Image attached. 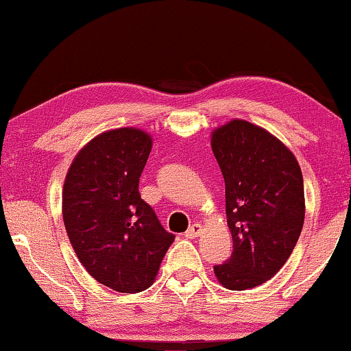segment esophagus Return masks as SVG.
<instances>
[{
	"label": "esophagus",
	"mask_w": 351,
	"mask_h": 351,
	"mask_svg": "<svg viewBox=\"0 0 351 351\" xmlns=\"http://www.w3.org/2000/svg\"><path fill=\"white\" fill-rule=\"evenodd\" d=\"M202 231H203V229H202L200 224L195 223L187 229V232H185V237H189V239H195V237L202 234Z\"/></svg>",
	"instance_id": "34e87169"
}]
</instances>
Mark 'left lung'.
I'll return each instance as SVG.
<instances>
[{"instance_id":"1","label":"left lung","mask_w":351,"mask_h":351,"mask_svg":"<svg viewBox=\"0 0 351 351\" xmlns=\"http://www.w3.org/2000/svg\"><path fill=\"white\" fill-rule=\"evenodd\" d=\"M211 148L226 189L232 254L215 275L232 291L258 287L288 261L304 223L300 164L274 135L245 120L215 130Z\"/></svg>"}]
</instances>
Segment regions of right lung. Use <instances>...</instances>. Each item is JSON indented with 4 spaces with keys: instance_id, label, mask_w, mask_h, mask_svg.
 Segmentation results:
<instances>
[{
    "instance_id": "obj_1",
    "label": "right lung",
    "mask_w": 351,
    "mask_h": 351,
    "mask_svg": "<svg viewBox=\"0 0 351 351\" xmlns=\"http://www.w3.org/2000/svg\"><path fill=\"white\" fill-rule=\"evenodd\" d=\"M149 151L148 133L110 130L77 153L63 185V221L77 258L119 293L149 288L176 237L138 192Z\"/></svg>"
}]
</instances>
